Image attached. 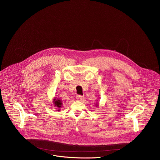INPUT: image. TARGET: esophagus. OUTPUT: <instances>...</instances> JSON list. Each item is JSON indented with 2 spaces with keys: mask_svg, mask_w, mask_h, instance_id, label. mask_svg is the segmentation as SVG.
<instances>
[{
  "mask_svg": "<svg viewBox=\"0 0 160 160\" xmlns=\"http://www.w3.org/2000/svg\"><path fill=\"white\" fill-rule=\"evenodd\" d=\"M83 96L82 95H77L76 96V98L79 100H82L83 99Z\"/></svg>",
  "mask_w": 160,
  "mask_h": 160,
  "instance_id": "obj_1",
  "label": "esophagus"
}]
</instances>
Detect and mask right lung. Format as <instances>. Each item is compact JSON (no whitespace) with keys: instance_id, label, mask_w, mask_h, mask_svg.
<instances>
[{"instance_id":"right-lung-1","label":"right lung","mask_w":160,"mask_h":160,"mask_svg":"<svg viewBox=\"0 0 160 160\" xmlns=\"http://www.w3.org/2000/svg\"><path fill=\"white\" fill-rule=\"evenodd\" d=\"M54 104L55 105V106H56L58 108H60L61 105H62V102L60 100H56L55 99V102H54Z\"/></svg>"}]
</instances>
